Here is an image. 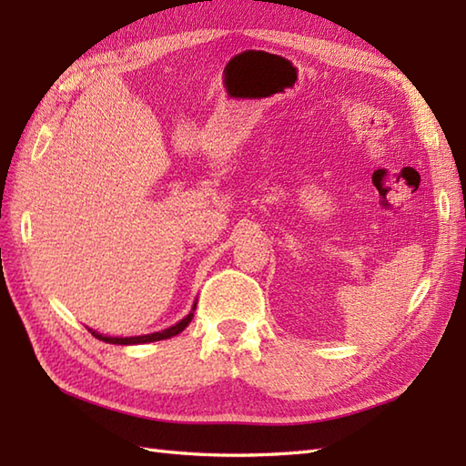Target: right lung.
<instances>
[{"instance_id": "add662e5", "label": "right lung", "mask_w": 466, "mask_h": 466, "mask_svg": "<svg viewBox=\"0 0 466 466\" xmlns=\"http://www.w3.org/2000/svg\"><path fill=\"white\" fill-rule=\"evenodd\" d=\"M194 310H196V302L192 306L190 314L186 316V319H182L180 322H176L174 326H170V329H166L162 332H152V334H142V336H130V339H117V336H104V334H97L94 330H90L96 339H100L104 342H110V344H144V342H156V340H166V339H172V336L180 334L187 324L192 322L194 319Z\"/></svg>"}]
</instances>
